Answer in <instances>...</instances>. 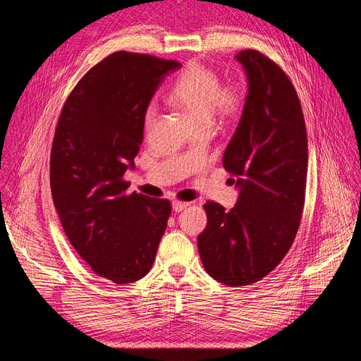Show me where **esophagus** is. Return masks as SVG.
<instances>
[{
    "label": "esophagus",
    "instance_id": "obj_1",
    "mask_svg": "<svg viewBox=\"0 0 361 361\" xmlns=\"http://www.w3.org/2000/svg\"><path fill=\"white\" fill-rule=\"evenodd\" d=\"M190 206V203L188 202H173V211L174 212H180V211H183L185 207H188Z\"/></svg>",
    "mask_w": 361,
    "mask_h": 361
}]
</instances>
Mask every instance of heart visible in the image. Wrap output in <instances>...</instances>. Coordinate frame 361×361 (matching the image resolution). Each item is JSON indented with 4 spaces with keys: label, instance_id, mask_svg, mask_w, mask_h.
Instances as JSON below:
<instances>
[{
    "label": "heart",
    "instance_id": "heart-1",
    "mask_svg": "<svg viewBox=\"0 0 361 361\" xmlns=\"http://www.w3.org/2000/svg\"><path fill=\"white\" fill-rule=\"evenodd\" d=\"M169 101L185 113L191 122L200 126H209L212 116L231 118L241 106V94L235 89H223L218 75L200 63H191L174 82ZM157 110L149 105L145 113V128L154 126Z\"/></svg>",
    "mask_w": 361,
    "mask_h": 361
}]
</instances>
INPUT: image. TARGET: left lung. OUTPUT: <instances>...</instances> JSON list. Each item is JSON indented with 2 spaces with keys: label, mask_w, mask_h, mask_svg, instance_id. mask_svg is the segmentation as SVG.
<instances>
[{
  "label": "left lung",
  "mask_w": 361,
  "mask_h": 361,
  "mask_svg": "<svg viewBox=\"0 0 361 361\" xmlns=\"http://www.w3.org/2000/svg\"><path fill=\"white\" fill-rule=\"evenodd\" d=\"M248 81L243 116L223 166L235 178L231 211L207 202L199 253L212 279L238 288L268 276L298 232L307 179V133L290 80L255 49L236 54Z\"/></svg>",
  "instance_id": "1"
}]
</instances>
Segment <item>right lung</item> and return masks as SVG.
Masks as SVG:
<instances>
[{
  "instance_id": "1",
  "label": "right lung",
  "mask_w": 361,
  "mask_h": 361,
  "mask_svg": "<svg viewBox=\"0 0 361 361\" xmlns=\"http://www.w3.org/2000/svg\"><path fill=\"white\" fill-rule=\"evenodd\" d=\"M180 63L114 52L64 104L51 149V191L61 226L97 276L126 285L150 271L171 214L169 200L126 194L145 113Z\"/></svg>"
}]
</instances>
